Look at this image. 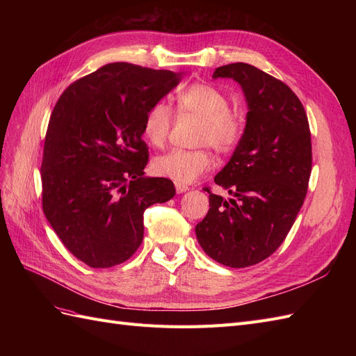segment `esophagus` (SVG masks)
Here are the masks:
<instances>
[{
  "instance_id": "34e87169",
  "label": "esophagus",
  "mask_w": 356,
  "mask_h": 356,
  "mask_svg": "<svg viewBox=\"0 0 356 356\" xmlns=\"http://www.w3.org/2000/svg\"><path fill=\"white\" fill-rule=\"evenodd\" d=\"M175 188H177V193H186L187 190H188V186H186V184H179V182H175Z\"/></svg>"
}]
</instances>
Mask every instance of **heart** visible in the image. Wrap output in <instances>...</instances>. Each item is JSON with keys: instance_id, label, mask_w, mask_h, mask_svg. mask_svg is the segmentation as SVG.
Segmentation results:
<instances>
[{"instance_id": "b5f03b06", "label": "heart", "mask_w": 356, "mask_h": 356, "mask_svg": "<svg viewBox=\"0 0 356 356\" xmlns=\"http://www.w3.org/2000/svg\"><path fill=\"white\" fill-rule=\"evenodd\" d=\"M181 113L200 118L197 143L209 144L220 153H229L238 145L242 136V122L238 113L229 108L225 95L211 84L196 83L177 95ZM172 127V111L165 101L156 102L145 113L143 135L147 141L160 147L166 143ZM212 166V156L207 148L169 149L153 161L157 175L169 178L179 184L197 179Z\"/></svg>"}]
</instances>
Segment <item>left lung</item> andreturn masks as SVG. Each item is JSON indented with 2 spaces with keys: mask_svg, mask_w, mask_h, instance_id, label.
<instances>
[{
  "mask_svg": "<svg viewBox=\"0 0 356 356\" xmlns=\"http://www.w3.org/2000/svg\"><path fill=\"white\" fill-rule=\"evenodd\" d=\"M233 79L248 104L241 141L215 184L225 200L209 193V211L196 236L212 260L241 268L270 257L293 227L307 193L312 143L306 111L285 83L250 63L213 71L212 79Z\"/></svg>",
  "mask_w": 356,
  "mask_h": 356,
  "instance_id": "left-lung-1",
  "label": "left lung"
}]
</instances>
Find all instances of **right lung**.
I'll return each mask as SVG.
<instances>
[{
	"label": "right lung",
	"mask_w": 356,
	"mask_h": 356,
	"mask_svg": "<svg viewBox=\"0 0 356 356\" xmlns=\"http://www.w3.org/2000/svg\"><path fill=\"white\" fill-rule=\"evenodd\" d=\"M181 74L114 62L70 84L51 113L41 161L42 211L68 251L93 268L131 258L144 211L175 196L145 177V113Z\"/></svg>",
	"instance_id": "right-lung-1"
}]
</instances>
